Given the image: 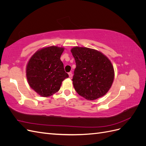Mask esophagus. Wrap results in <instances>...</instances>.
Instances as JSON below:
<instances>
[{
    "instance_id": "esophagus-1",
    "label": "esophagus",
    "mask_w": 146,
    "mask_h": 146,
    "mask_svg": "<svg viewBox=\"0 0 146 146\" xmlns=\"http://www.w3.org/2000/svg\"><path fill=\"white\" fill-rule=\"evenodd\" d=\"M69 77H70V78H71L72 77V76H73V75H72V72H69Z\"/></svg>"
}]
</instances>
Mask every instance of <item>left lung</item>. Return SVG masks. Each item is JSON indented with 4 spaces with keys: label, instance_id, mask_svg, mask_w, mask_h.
Masks as SVG:
<instances>
[{
    "label": "left lung",
    "instance_id": "8db88e82",
    "mask_svg": "<svg viewBox=\"0 0 146 146\" xmlns=\"http://www.w3.org/2000/svg\"><path fill=\"white\" fill-rule=\"evenodd\" d=\"M70 52L76 63L72 78L75 90L90 100L105 96L111 88L114 78L111 61L93 48L76 46Z\"/></svg>",
    "mask_w": 146,
    "mask_h": 146
}]
</instances>
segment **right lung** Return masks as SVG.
Wrapping results in <instances>:
<instances>
[{"label":"right lung","mask_w":146,"mask_h":146,"mask_svg":"<svg viewBox=\"0 0 146 146\" xmlns=\"http://www.w3.org/2000/svg\"><path fill=\"white\" fill-rule=\"evenodd\" d=\"M63 47L47 46L31 56L26 66V77L30 88L41 97H49L60 89L62 82L69 77L60 56Z\"/></svg>","instance_id":"add662e5"}]
</instances>
